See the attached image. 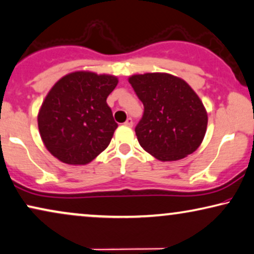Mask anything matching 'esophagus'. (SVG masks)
<instances>
[{
    "label": "esophagus",
    "instance_id": "obj_1",
    "mask_svg": "<svg viewBox=\"0 0 254 254\" xmlns=\"http://www.w3.org/2000/svg\"><path fill=\"white\" fill-rule=\"evenodd\" d=\"M125 126H128V127L133 126V119H131V118H128V119L125 121Z\"/></svg>",
    "mask_w": 254,
    "mask_h": 254
}]
</instances>
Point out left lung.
<instances>
[{"instance_id": "1", "label": "left lung", "mask_w": 254, "mask_h": 254, "mask_svg": "<svg viewBox=\"0 0 254 254\" xmlns=\"http://www.w3.org/2000/svg\"><path fill=\"white\" fill-rule=\"evenodd\" d=\"M128 81L144 107L135 127L140 146L164 162L192 154L207 126L206 111L195 91L168 73L135 74Z\"/></svg>"}]
</instances>
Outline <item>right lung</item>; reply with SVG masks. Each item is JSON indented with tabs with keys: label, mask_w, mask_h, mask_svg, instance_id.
Instances as JSON below:
<instances>
[{
	"label": "right lung",
	"mask_w": 254,
	"mask_h": 254,
	"mask_svg": "<svg viewBox=\"0 0 254 254\" xmlns=\"http://www.w3.org/2000/svg\"><path fill=\"white\" fill-rule=\"evenodd\" d=\"M118 78L77 71L59 79L43 101L38 129L62 162L87 164L110 144L118 124L106 99Z\"/></svg>",
	"instance_id": "add662e5"
}]
</instances>
